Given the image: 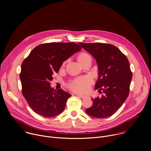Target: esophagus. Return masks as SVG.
<instances>
[{"label":"esophagus","mask_w":151,"mask_h":151,"mask_svg":"<svg viewBox=\"0 0 151 151\" xmlns=\"http://www.w3.org/2000/svg\"><path fill=\"white\" fill-rule=\"evenodd\" d=\"M76 96H78L80 98H82V99H85L86 97L85 96H83V95H81V94H76Z\"/></svg>","instance_id":"34e87169"}]
</instances>
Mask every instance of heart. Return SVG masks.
<instances>
[{
    "instance_id": "obj_1",
    "label": "heart",
    "mask_w": 151,
    "mask_h": 151,
    "mask_svg": "<svg viewBox=\"0 0 151 151\" xmlns=\"http://www.w3.org/2000/svg\"><path fill=\"white\" fill-rule=\"evenodd\" d=\"M88 57L90 56L88 54L82 52L79 55L78 60L80 63ZM91 82L92 80L89 77H81L73 81L70 83L69 86L70 88L75 91L83 93L88 90L90 84L91 83Z\"/></svg>"
}]
</instances>
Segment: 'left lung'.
I'll list each match as a JSON object with an SVG mask.
<instances>
[{"label": "left lung", "mask_w": 151, "mask_h": 151, "mask_svg": "<svg viewBox=\"0 0 151 151\" xmlns=\"http://www.w3.org/2000/svg\"><path fill=\"white\" fill-rule=\"evenodd\" d=\"M79 44L96 60L98 79L95 90L104 93L91 99L93 105L85 110L88 115L104 118L114 114L126 100L130 91L132 73L126 56L115 46L103 43Z\"/></svg>", "instance_id": "1"}]
</instances>
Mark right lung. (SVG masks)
I'll return each mask as SVG.
<instances>
[{
	"label": "right lung",
	"mask_w": 151,
	"mask_h": 151,
	"mask_svg": "<svg viewBox=\"0 0 151 151\" xmlns=\"http://www.w3.org/2000/svg\"><path fill=\"white\" fill-rule=\"evenodd\" d=\"M73 42L47 43L35 47L21 64L19 78L23 95L32 109L45 118L60 114L72 96L51 87L52 75L63 62L81 50Z\"/></svg>",
	"instance_id": "right-lung-1"
}]
</instances>
